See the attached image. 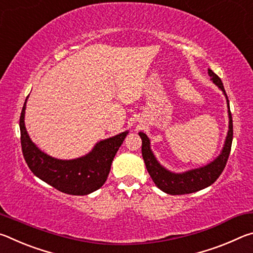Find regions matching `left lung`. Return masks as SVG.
Instances as JSON below:
<instances>
[{"label": "left lung", "instance_id": "obj_1", "mask_svg": "<svg viewBox=\"0 0 253 253\" xmlns=\"http://www.w3.org/2000/svg\"><path fill=\"white\" fill-rule=\"evenodd\" d=\"M209 76L214 84L219 87L220 90L223 92L226 99V106H228V115H229V130L226 134L223 147L215 160L210 162L209 164L201 166L198 169H192L185 170L182 173H175L172 170L165 169L157 158L154 155L151 148V140L147 135L143 131H139L138 135L142 138V155L144 158L145 165L148 170L149 175L155 183V185L161 191L170 195H181V194H190L198 192L200 190L208 187L216 181L221 173L223 172L226 162L230 155L231 145H232L233 138V125H232V116L230 111V104L228 96L224 90L223 84L221 79L214 72L209 69Z\"/></svg>", "mask_w": 253, "mask_h": 253}]
</instances>
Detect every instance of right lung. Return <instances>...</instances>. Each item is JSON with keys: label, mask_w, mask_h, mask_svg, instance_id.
I'll return each instance as SVG.
<instances>
[{"label": "right lung", "mask_w": 253, "mask_h": 253, "mask_svg": "<svg viewBox=\"0 0 253 253\" xmlns=\"http://www.w3.org/2000/svg\"><path fill=\"white\" fill-rule=\"evenodd\" d=\"M27 100L28 97L20 117L21 146L32 173L58 191L71 195L90 194L104 185L114 157L129 131L100 140L81 157L59 160L42 152L30 138L24 123Z\"/></svg>", "instance_id": "obj_1"}]
</instances>
